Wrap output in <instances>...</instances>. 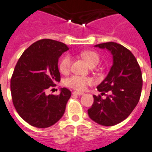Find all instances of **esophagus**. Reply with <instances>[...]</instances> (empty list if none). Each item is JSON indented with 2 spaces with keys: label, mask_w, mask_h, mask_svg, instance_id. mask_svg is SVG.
<instances>
[{
  "label": "esophagus",
  "mask_w": 152,
  "mask_h": 152,
  "mask_svg": "<svg viewBox=\"0 0 152 152\" xmlns=\"http://www.w3.org/2000/svg\"><path fill=\"white\" fill-rule=\"evenodd\" d=\"M72 94H74V95H83V94H84L83 93L77 92V91H74V92H73Z\"/></svg>",
  "instance_id": "esophagus-1"
}]
</instances>
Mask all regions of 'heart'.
Returning a JSON list of instances; mask_svg holds the SVG:
<instances>
[{
	"label": "heart",
	"mask_w": 152,
	"mask_h": 152,
	"mask_svg": "<svg viewBox=\"0 0 152 152\" xmlns=\"http://www.w3.org/2000/svg\"><path fill=\"white\" fill-rule=\"evenodd\" d=\"M80 55L83 58L87 61L91 66H95L99 62V55L93 51H84L80 53ZM72 66V57L69 54H66L63 58L61 59L59 63V71L62 73H67L71 69ZM93 80L89 77H86V76H80L73 75V76H69L64 80V85L69 88H72L73 89H76L78 91H83L86 89V87L92 84Z\"/></svg>",
	"instance_id": "obj_1"
}]
</instances>
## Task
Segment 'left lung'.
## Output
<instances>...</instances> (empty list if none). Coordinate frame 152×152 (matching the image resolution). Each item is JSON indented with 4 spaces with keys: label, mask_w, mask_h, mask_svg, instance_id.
Here are the masks:
<instances>
[{
    "label": "left lung",
    "mask_w": 152,
    "mask_h": 152,
    "mask_svg": "<svg viewBox=\"0 0 152 152\" xmlns=\"http://www.w3.org/2000/svg\"><path fill=\"white\" fill-rule=\"evenodd\" d=\"M112 54L113 64L102 83L99 92H110L105 99L94 95V103L88 110L89 118L96 123L112 126L121 123L130 115L140 99L142 77L136 58L129 50L115 42L96 45Z\"/></svg>",
    "instance_id": "8db88e82"
}]
</instances>
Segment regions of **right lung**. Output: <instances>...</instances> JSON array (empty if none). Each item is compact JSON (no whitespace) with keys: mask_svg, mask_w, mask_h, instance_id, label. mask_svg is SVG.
<instances>
[{"mask_svg":"<svg viewBox=\"0 0 152 152\" xmlns=\"http://www.w3.org/2000/svg\"><path fill=\"white\" fill-rule=\"evenodd\" d=\"M68 50L62 42L42 39L28 47L15 66L10 80L13 103L34 127H50L64 114L71 91L62 88L59 95H46L45 91L60 81L58 58Z\"/></svg>","mask_w":152,"mask_h":152,"instance_id":"1","label":"right lung"}]
</instances>
